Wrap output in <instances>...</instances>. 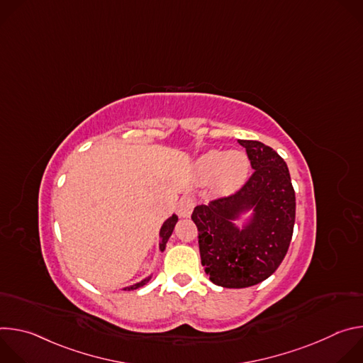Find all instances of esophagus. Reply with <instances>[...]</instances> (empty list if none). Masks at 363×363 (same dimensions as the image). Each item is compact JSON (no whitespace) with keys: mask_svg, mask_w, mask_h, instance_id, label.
<instances>
[{"mask_svg":"<svg viewBox=\"0 0 363 363\" xmlns=\"http://www.w3.org/2000/svg\"><path fill=\"white\" fill-rule=\"evenodd\" d=\"M194 206H195V199L192 196H189V195L184 196V198H181V201L178 203V214L181 217L186 218V217L191 216Z\"/></svg>","mask_w":363,"mask_h":363,"instance_id":"1","label":"esophagus"}]
</instances>
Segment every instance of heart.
Returning a JSON list of instances; mask_svg holds the SVG:
<instances>
[{
    "mask_svg": "<svg viewBox=\"0 0 363 363\" xmlns=\"http://www.w3.org/2000/svg\"><path fill=\"white\" fill-rule=\"evenodd\" d=\"M195 171L202 181L214 178L216 185L221 192H233L245 181L250 171V162L247 155L240 150L227 153L221 150H210L198 158Z\"/></svg>",
    "mask_w": 363,
    "mask_h": 363,
    "instance_id": "1",
    "label": "heart"
}]
</instances>
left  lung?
Returning a JSON list of instances; mask_svg holds the SVG:
<instances>
[{
    "instance_id": "obj_1",
    "label": "left lung",
    "mask_w": 363,
    "mask_h": 363,
    "mask_svg": "<svg viewBox=\"0 0 363 363\" xmlns=\"http://www.w3.org/2000/svg\"><path fill=\"white\" fill-rule=\"evenodd\" d=\"M245 147L251 177L233 195L196 205L191 216L198 228L201 264L210 280L227 289H244L269 279L287 254L296 195L280 155L258 140H238ZM247 209L253 218L238 230L232 220Z\"/></svg>"
}]
</instances>
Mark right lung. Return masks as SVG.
I'll return each instance as SVG.
<instances>
[{
	"label": "right lung",
	"mask_w": 363,
	"mask_h": 363,
	"mask_svg": "<svg viewBox=\"0 0 363 363\" xmlns=\"http://www.w3.org/2000/svg\"><path fill=\"white\" fill-rule=\"evenodd\" d=\"M177 221H178V217H177V216H172L171 218H168V220L164 223V225H162V228H161V233H160V235H161V242H160L161 251L165 250V245H167V242H168V240H169V237H171V234H172V231H174V227H175ZM149 280H150V276H149L147 279L142 280L140 283H136V284H133V286H130V287H125L123 290H135V289H139V287H142L143 284H146Z\"/></svg>",
	"instance_id": "right-lung-1"
}]
</instances>
